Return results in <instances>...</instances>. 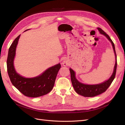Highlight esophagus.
I'll return each mask as SVG.
<instances>
[{
    "label": "esophagus",
    "mask_w": 125,
    "mask_h": 125,
    "mask_svg": "<svg viewBox=\"0 0 125 125\" xmlns=\"http://www.w3.org/2000/svg\"><path fill=\"white\" fill-rule=\"evenodd\" d=\"M62 63V64H63V66H67L68 65V63L66 61L63 62Z\"/></svg>",
    "instance_id": "1"
}]
</instances>
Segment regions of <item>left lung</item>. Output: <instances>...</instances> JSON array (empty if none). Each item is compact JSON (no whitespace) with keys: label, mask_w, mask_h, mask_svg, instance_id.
Segmentation results:
<instances>
[{"label":"left lung","mask_w":125,"mask_h":125,"mask_svg":"<svg viewBox=\"0 0 125 125\" xmlns=\"http://www.w3.org/2000/svg\"><path fill=\"white\" fill-rule=\"evenodd\" d=\"M97 29L98 31H99L100 33L104 35L112 43V45L113 46V48L114 51L115 55V58H116V62L115 66L114 68V71L112 75H111L110 78L104 83H102L101 84H96V85H86L82 83L79 82L76 80L75 76V72L74 71L70 68V72L71 74V82L73 87L75 91L79 94L81 96H83L84 97H92L96 96L99 95L105 92L107 89L111 85V83H112L113 81L114 80L116 72V68H117V56L116 54L115 49V45L109 36L106 34L103 30L99 28L98 27Z\"/></svg>","instance_id":"left-lung-1"}]
</instances>
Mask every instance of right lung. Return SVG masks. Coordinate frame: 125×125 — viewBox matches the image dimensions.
<instances>
[{
  "mask_svg": "<svg viewBox=\"0 0 125 125\" xmlns=\"http://www.w3.org/2000/svg\"><path fill=\"white\" fill-rule=\"evenodd\" d=\"M20 37V35L15 39L8 51L7 66L10 81L14 86L25 96L35 98L45 95L53 89L58 72L61 67V64L49 68L41 75L33 78H25L17 73L13 61Z\"/></svg>",
  "mask_w": 125,
  "mask_h": 125,
  "instance_id": "add662e5",
  "label": "right lung"
}]
</instances>
